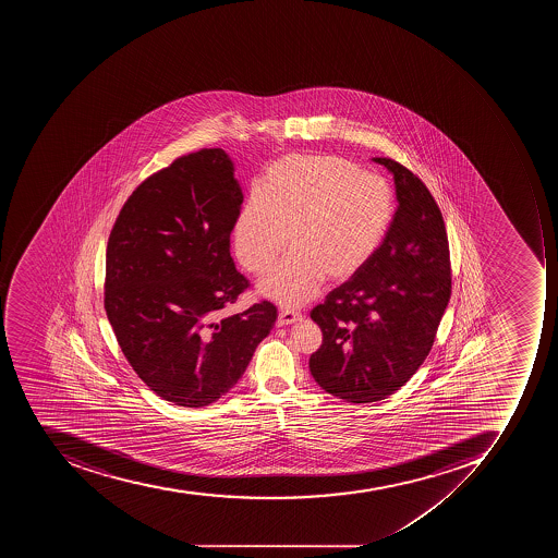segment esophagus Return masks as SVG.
Instances as JSON below:
<instances>
[{
	"mask_svg": "<svg viewBox=\"0 0 558 558\" xmlns=\"http://www.w3.org/2000/svg\"><path fill=\"white\" fill-rule=\"evenodd\" d=\"M299 320H302V314H300V312L282 308V311L279 312V317H277V326L293 325V323H299Z\"/></svg>",
	"mask_w": 558,
	"mask_h": 558,
	"instance_id": "34e87169",
	"label": "esophagus"
}]
</instances>
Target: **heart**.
<instances>
[{
  "label": "heart",
  "instance_id": "1",
  "mask_svg": "<svg viewBox=\"0 0 558 558\" xmlns=\"http://www.w3.org/2000/svg\"><path fill=\"white\" fill-rule=\"evenodd\" d=\"M386 180L340 157H288L272 167L233 225V253L247 272L265 274L258 291L282 307H302L323 281L360 272L386 239L392 220Z\"/></svg>",
  "mask_w": 558,
  "mask_h": 558
}]
</instances>
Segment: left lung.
<instances>
[{
    "mask_svg": "<svg viewBox=\"0 0 558 558\" xmlns=\"http://www.w3.org/2000/svg\"><path fill=\"white\" fill-rule=\"evenodd\" d=\"M398 209L374 258L329 291L311 317L323 343L308 361L326 392L349 403L386 400L409 383L435 343L450 293V251L426 184L391 158Z\"/></svg>",
    "mask_w": 558,
    "mask_h": 558,
    "instance_id": "1",
    "label": "left lung"
}]
</instances>
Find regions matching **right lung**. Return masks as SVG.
I'll return each instance as SVG.
<instances>
[{
	"instance_id": "1",
	"label": "right lung",
	"mask_w": 558,
	"mask_h": 558,
	"mask_svg": "<svg viewBox=\"0 0 558 558\" xmlns=\"http://www.w3.org/2000/svg\"><path fill=\"white\" fill-rule=\"evenodd\" d=\"M221 148L175 158L132 192L106 250L105 308L132 369L178 407L215 403L239 383L277 308L223 317L250 282L230 256L242 190Z\"/></svg>"
}]
</instances>
